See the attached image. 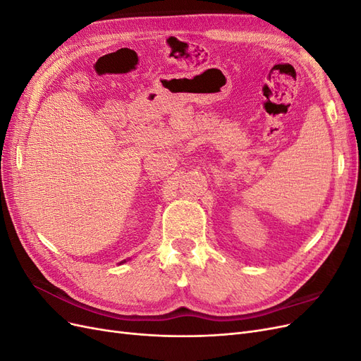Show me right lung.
<instances>
[{
  "label": "right lung",
  "instance_id": "1",
  "mask_svg": "<svg viewBox=\"0 0 361 361\" xmlns=\"http://www.w3.org/2000/svg\"><path fill=\"white\" fill-rule=\"evenodd\" d=\"M123 262H126V260H123ZM123 262H120V264H123Z\"/></svg>",
  "mask_w": 361,
  "mask_h": 361
}]
</instances>
